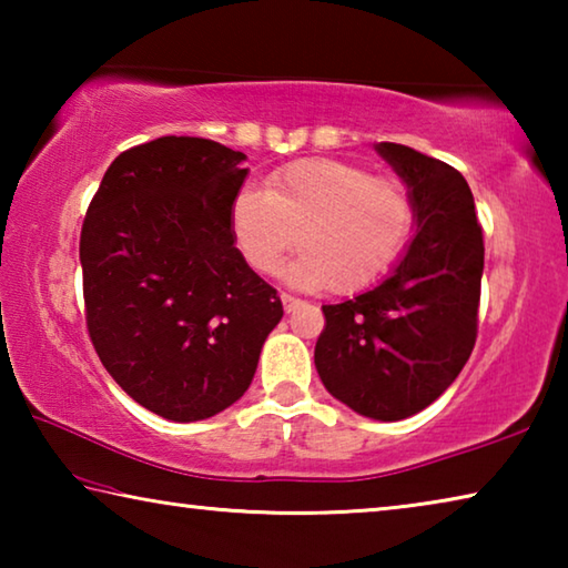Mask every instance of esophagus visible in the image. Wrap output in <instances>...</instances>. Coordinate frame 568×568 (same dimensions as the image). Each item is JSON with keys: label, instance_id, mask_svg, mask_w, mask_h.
<instances>
[{"label": "esophagus", "instance_id": "34e87169", "mask_svg": "<svg viewBox=\"0 0 568 568\" xmlns=\"http://www.w3.org/2000/svg\"><path fill=\"white\" fill-rule=\"evenodd\" d=\"M281 301H283V311H285V313H293L295 307H301V305H303V301H297V297L287 295V293H283V295H281Z\"/></svg>", "mask_w": 568, "mask_h": 568}]
</instances>
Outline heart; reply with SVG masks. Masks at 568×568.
I'll use <instances>...</instances> for the list:
<instances>
[{"label": "heart", "instance_id": "obj_1", "mask_svg": "<svg viewBox=\"0 0 568 568\" xmlns=\"http://www.w3.org/2000/svg\"><path fill=\"white\" fill-rule=\"evenodd\" d=\"M230 227L250 267L281 271L301 243L291 281L303 287L335 285L355 293L390 271L413 230V203L403 182L373 178L343 160H301L267 180L240 190Z\"/></svg>", "mask_w": 568, "mask_h": 568}]
</instances>
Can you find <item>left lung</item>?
Instances as JSON below:
<instances>
[{"mask_svg":"<svg viewBox=\"0 0 568 568\" xmlns=\"http://www.w3.org/2000/svg\"><path fill=\"white\" fill-rule=\"evenodd\" d=\"M376 152L408 187L413 240L383 281L323 305L315 368L351 410L403 420L430 406L474 351L484 235L458 170L396 142Z\"/></svg>","mask_w":568,"mask_h":568,"instance_id":"left-lung-1","label":"left lung"}]
</instances>
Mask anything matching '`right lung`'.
Here are the masks:
<instances>
[{
	"mask_svg": "<svg viewBox=\"0 0 568 568\" xmlns=\"http://www.w3.org/2000/svg\"><path fill=\"white\" fill-rule=\"evenodd\" d=\"M245 160L203 138L145 142L114 158L82 225L94 351L132 400L175 423L243 398L283 318L230 227Z\"/></svg>",
	"mask_w": 568,
	"mask_h": 568,
	"instance_id": "add662e5",
	"label": "right lung"
}]
</instances>
